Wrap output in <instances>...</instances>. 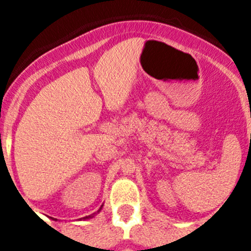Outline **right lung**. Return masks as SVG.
<instances>
[{
  "label": "right lung",
  "mask_w": 251,
  "mask_h": 251,
  "mask_svg": "<svg viewBox=\"0 0 251 251\" xmlns=\"http://www.w3.org/2000/svg\"><path fill=\"white\" fill-rule=\"evenodd\" d=\"M88 217H90V216H85V217H83V219H88Z\"/></svg>",
  "instance_id": "right-lung-1"
}]
</instances>
